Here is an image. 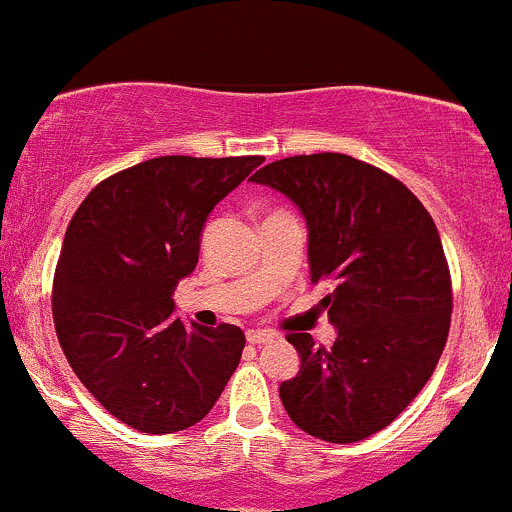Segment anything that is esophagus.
Wrapping results in <instances>:
<instances>
[{"label":"esophagus","mask_w":512,"mask_h":512,"mask_svg":"<svg viewBox=\"0 0 512 512\" xmlns=\"http://www.w3.org/2000/svg\"><path fill=\"white\" fill-rule=\"evenodd\" d=\"M246 341L254 343V346H261V343L273 341V333H268V331H249V333H246Z\"/></svg>","instance_id":"34e87169"}]
</instances>
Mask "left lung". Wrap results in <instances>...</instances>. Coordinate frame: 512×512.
<instances>
[{"mask_svg":"<svg viewBox=\"0 0 512 512\" xmlns=\"http://www.w3.org/2000/svg\"><path fill=\"white\" fill-rule=\"evenodd\" d=\"M251 181L286 194L308 224L311 283H326L331 348L288 333L301 368L281 383L288 418L313 438L356 443L391 426L433 376L453 286L438 229L396 176L348 154L288 156Z\"/></svg>","mask_w":512,"mask_h":512,"instance_id":"8db88e82","label":"left lung"}]
</instances>
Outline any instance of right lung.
I'll list each match as a JSON object with an SVG mask.
<instances>
[{
	"mask_svg": "<svg viewBox=\"0 0 512 512\" xmlns=\"http://www.w3.org/2000/svg\"><path fill=\"white\" fill-rule=\"evenodd\" d=\"M261 161L156 156L96 184L69 221L52 288L59 346L126 426H194L239 366L244 331L186 328L171 316V293L196 268L206 216Z\"/></svg>",
	"mask_w": 512,
	"mask_h": 512,
	"instance_id": "add662e5",
	"label": "right lung"
}]
</instances>
